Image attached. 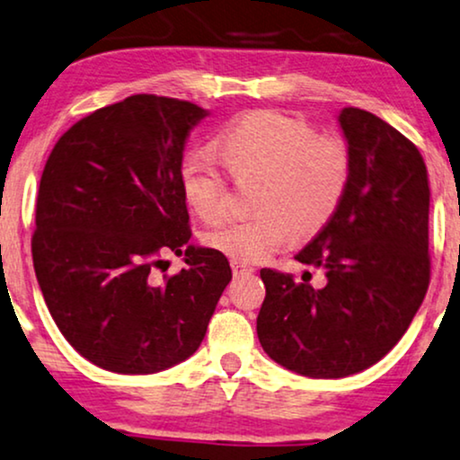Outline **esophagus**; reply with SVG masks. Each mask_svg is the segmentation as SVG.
Masks as SVG:
<instances>
[{
	"mask_svg": "<svg viewBox=\"0 0 460 460\" xmlns=\"http://www.w3.org/2000/svg\"><path fill=\"white\" fill-rule=\"evenodd\" d=\"M231 270H234V276L240 278V276H248V273H252L254 270L246 263H240V261H231Z\"/></svg>",
	"mask_w": 460,
	"mask_h": 460,
	"instance_id": "obj_1",
	"label": "esophagus"
}]
</instances>
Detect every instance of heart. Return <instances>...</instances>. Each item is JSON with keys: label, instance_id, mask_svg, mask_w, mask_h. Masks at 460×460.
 I'll return each instance as SVG.
<instances>
[{"label": "heart", "instance_id": "b5f03b06", "mask_svg": "<svg viewBox=\"0 0 460 460\" xmlns=\"http://www.w3.org/2000/svg\"><path fill=\"white\" fill-rule=\"evenodd\" d=\"M220 161L235 180L257 178L252 214L229 218L203 234L208 248L240 263H257L280 250L293 231L314 235L329 225L350 187L346 139L316 133L305 120L257 110L225 125L217 136ZM178 187L197 217L218 220L226 210V180L201 148L178 163Z\"/></svg>", "mask_w": 460, "mask_h": 460}]
</instances>
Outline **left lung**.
<instances>
[{
	"instance_id": "1",
	"label": "left lung",
	"mask_w": 460,
	"mask_h": 460,
	"mask_svg": "<svg viewBox=\"0 0 460 460\" xmlns=\"http://www.w3.org/2000/svg\"><path fill=\"white\" fill-rule=\"evenodd\" d=\"M340 125L352 156L340 210L297 254L310 273L261 270L265 301L257 318L263 350L307 377H346L377 363L408 331L429 280V178L403 133L360 108Z\"/></svg>"
}]
</instances>
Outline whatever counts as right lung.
I'll use <instances>...</instances> for the list:
<instances>
[{
  "label": "right lung",
  "instance_id": "right-lung-1",
  "mask_svg": "<svg viewBox=\"0 0 460 460\" xmlns=\"http://www.w3.org/2000/svg\"><path fill=\"white\" fill-rule=\"evenodd\" d=\"M208 112L173 97L131 95L59 137L40 178L33 270L52 321L86 360L155 374L189 358L231 280L229 261L189 246L178 163ZM167 252L188 267L159 283Z\"/></svg>",
  "mask_w": 460,
  "mask_h": 460
}]
</instances>
